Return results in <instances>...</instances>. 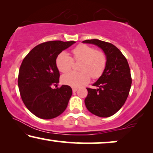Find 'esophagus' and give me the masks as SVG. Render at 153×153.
Masks as SVG:
<instances>
[{
	"instance_id": "1",
	"label": "esophagus",
	"mask_w": 153,
	"mask_h": 153,
	"mask_svg": "<svg viewBox=\"0 0 153 153\" xmlns=\"http://www.w3.org/2000/svg\"><path fill=\"white\" fill-rule=\"evenodd\" d=\"M77 90H78V88H72L73 93H75V92H76Z\"/></svg>"
}]
</instances>
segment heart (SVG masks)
Returning a JSON list of instances; mask_svg holds the SVG:
<instances>
[{"instance_id": "b5f03b06", "label": "heart", "mask_w": 153, "mask_h": 153, "mask_svg": "<svg viewBox=\"0 0 153 153\" xmlns=\"http://www.w3.org/2000/svg\"><path fill=\"white\" fill-rule=\"evenodd\" d=\"M72 58L65 51L58 54L56 64L58 70L65 72L72 68L74 61L81 60L79 72L70 71L62 74L61 81L72 87H79L89 82L91 77L98 79L104 74L107 65L106 53L91 46L79 44L72 51Z\"/></svg>"}]
</instances>
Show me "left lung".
<instances>
[{
  "label": "left lung",
  "instance_id": "left-lung-1",
  "mask_svg": "<svg viewBox=\"0 0 153 153\" xmlns=\"http://www.w3.org/2000/svg\"><path fill=\"white\" fill-rule=\"evenodd\" d=\"M83 42L98 46L107 57L104 74L93 85L97 88H86L85 106L95 116L102 118L111 116L123 106L130 91L131 76L128 62L122 52L111 43L97 39H86Z\"/></svg>",
  "mask_w": 153,
  "mask_h": 153
}]
</instances>
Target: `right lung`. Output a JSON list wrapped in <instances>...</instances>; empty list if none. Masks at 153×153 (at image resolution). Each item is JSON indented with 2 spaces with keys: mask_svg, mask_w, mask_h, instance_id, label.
<instances>
[{
  "mask_svg": "<svg viewBox=\"0 0 153 153\" xmlns=\"http://www.w3.org/2000/svg\"><path fill=\"white\" fill-rule=\"evenodd\" d=\"M74 41H49L35 47L21 65L18 86L26 108L42 119H51L62 114L72 94L70 86L59 83L60 73L56 64L58 54Z\"/></svg>",
  "mask_w": 153,
  "mask_h": 153,
  "instance_id": "right-lung-1",
  "label": "right lung"
}]
</instances>
